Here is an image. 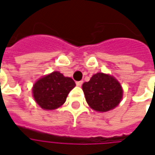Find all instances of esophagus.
I'll use <instances>...</instances> for the list:
<instances>
[{
	"label": "esophagus",
	"instance_id": "1",
	"mask_svg": "<svg viewBox=\"0 0 155 155\" xmlns=\"http://www.w3.org/2000/svg\"><path fill=\"white\" fill-rule=\"evenodd\" d=\"M82 84H83V81H77V82H76V85H77V86H81Z\"/></svg>",
	"mask_w": 155,
	"mask_h": 155
}]
</instances>
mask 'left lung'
<instances>
[{
	"label": "left lung",
	"instance_id": "left-lung-1",
	"mask_svg": "<svg viewBox=\"0 0 155 155\" xmlns=\"http://www.w3.org/2000/svg\"><path fill=\"white\" fill-rule=\"evenodd\" d=\"M85 100L91 109L106 112L116 107L123 97V90L116 79L104 73H97L82 85Z\"/></svg>",
	"mask_w": 155,
	"mask_h": 155
}]
</instances>
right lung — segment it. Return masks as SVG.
I'll list each match as a JSON object with an SVG mask.
<instances>
[{
	"label": "right lung",
	"mask_w": 155,
	"mask_h": 155,
	"mask_svg": "<svg viewBox=\"0 0 155 155\" xmlns=\"http://www.w3.org/2000/svg\"><path fill=\"white\" fill-rule=\"evenodd\" d=\"M74 86L75 83L71 78L54 71L35 82L32 89L33 97L42 109L51 110L64 104Z\"/></svg>",
	"instance_id": "1"
}]
</instances>
